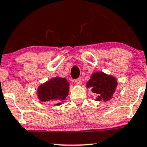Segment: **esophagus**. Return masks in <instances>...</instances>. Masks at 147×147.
I'll return each mask as SVG.
<instances>
[{
    "instance_id": "obj_1",
    "label": "esophagus",
    "mask_w": 147,
    "mask_h": 147,
    "mask_svg": "<svg viewBox=\"0 0 147 147\" xmlns=\"http://www.w3.org/2000/svg\"><path fill=\"white\" fill-rule=\"evenodd\" d=\"M75 82L76 85H81V83H82V80H81V78H78V79H76L75 80Z\"/></svg>"
}]
</instances>
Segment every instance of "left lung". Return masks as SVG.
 Here are the masks:
<instances>
[{
    "mask_svg": "<svg viewBox=\"0 0 147 147\" xmlns=\"http://www.w3.org/2000/svg\"><path fill=\"white\" fill-rule=\"evenodd\" d=\"M117 85V80L115 77L102 72L92 73L86 84L87 88H91V91L97 95V101H108L111 99Z\"/></svg>",
    "mask_w": 147,
    "mask_h": 147,
    "instance_id": "left-lung-1",
    "label": "left lung"
}]
</instances>
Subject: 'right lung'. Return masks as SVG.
<instances>
[{"label":"right lung","instance_id":"add662e5","mask_svg":"<svg viewBox=\"0 0 147 147\" xmlns=\"http://www.w3.org/2000/svg\"><path fill=\"white\" fill-rule=\"evenodd\" d=\"M69 83L65 78H51L39 86L37 96L42 102H51L61 105L69 94Z\"/></svg>","mask_w":147,"mask_h":147}]
</instances>
